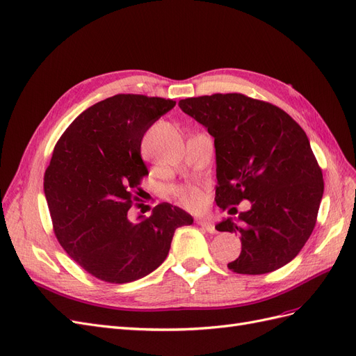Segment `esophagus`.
<instances>
[{"label":"esophagus","instance_id":"1","mask_svg":"<svg viewBox=\"0 0 356 356\" xmlns=\"http://www.w3.org/2000/svg\"><path fill=\"white\" fill-rule=\"evenodd\" d=\"M196 222L200 225L202 229L207 230L208 233H217V229H215V225L211 221H208V220H197Z\"/></svg>","mask_w":356,"mask_h":356}]
</instances>
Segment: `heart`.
<instances>
[{"mask_svg":"<svg viewBox=\"0 0 356 356\" xmlns=\"http://www.w3.org/2000/svg\"><path fill=\"white\" fill-rule=\"evenodd\" d=\"M175 199L187 209H200L204 203V196L199 187L195 186H182L174 190Z\"/></svg>","mask_w":356,"mask_h":356,"instance_id":"heart-1","label":"heart"}]
</instances>
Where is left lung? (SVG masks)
<instances>
[{"label":"left lung","mask_w":356,"mask_h":356,"mask_svg":"<svg viewBox=\"0 0 356 356\" xmlns=\"http://www.w3.org/2000/svg\"><path fill=\"white\" fill-rule=\"evenodd\" d=\"M178 105L213 136L218 207L251 202L236 222L215 225L241 234V255L227 267L263 275L288 264L314 232L324 195L322 170L303 129L279 106L242 93L197 96Z\"/></svg>","instance_id":"obj_1"}]
</instances>
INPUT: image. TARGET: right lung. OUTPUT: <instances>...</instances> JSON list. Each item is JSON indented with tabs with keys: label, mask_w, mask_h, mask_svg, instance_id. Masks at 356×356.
Returning <instances> with one entry per match:
<instances>
[{
	"label": "right lung",
	"mask_w": 356,
	"mask_h": 356,
	"mask_svg": "<svg viewBox=\"0 0 356 356\" xmlns=\"http://www.w3.org/2000/svg\"><path fill=\"white\" fill-rule=\"evenodd\" d=\"M175 101L120 93L83 111L62 134L44 174L53 232L72 260L110 284L134 282L168 257L174 233L191 215L159 203L152 217L129 220L148 169L144 134Z\"/></svg>",
	"instance_id": "1"
}]
</instances>
